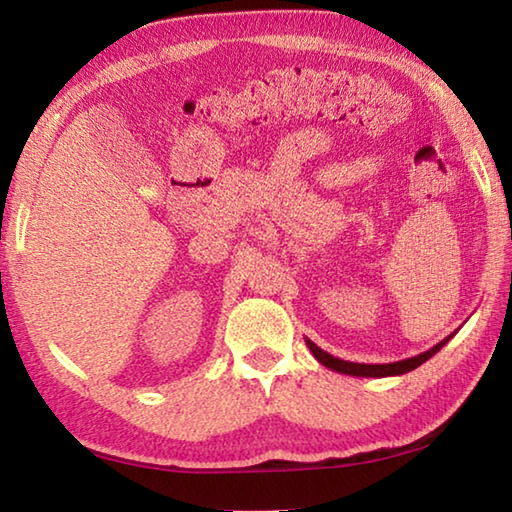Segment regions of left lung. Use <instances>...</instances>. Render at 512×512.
Segmentation results:
<instances>
[{
  "mask_svg": "<svg viewBox=\"0 0 512 512\" xmlns=\"http://www.w3.org/2000/svg\"><path fill=\"white\" fill-rule=\"evenodd\" d=\"M454 334L445 336L443 341L433 345V348L427 350V352L415 354V357H411V359L393 361V363H354V361H343L339 357H332V354L325 352V350H320L314 341H309V339H305V341H307V348L311 350V354H314V357L320 363H323L325 368H329V370L343 372V375H352V377H395V375H404V372H411V370H415L418 366H422L424 361H429L433 354H436L449 339H452Z\"/></svg>",
  "mask_w": 512,
  "mask_h": 512,
  "instance_id": "obj_1",
  "label": "left lung"
}]
</instances>
